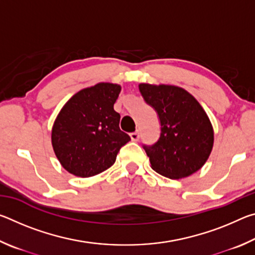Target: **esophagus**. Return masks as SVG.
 Returning a JSON list of instances; mask_svg holds the SVG:
<instances>
[{"label": "esophagus", "mask_w": 255, "mask_h": 255, "mask_svg": "<svg viewBox=\"0 0 255 255\" xmlns=\"http://www.w3.org/2000/svg\"><path fill=\"white\" fill-rule=\"evenodd\" d=\"M130 138H131L132 141H137L138 139H139V133H138L137 131L131 132V133H130Z\"/></svg>", "instance_id": "1"}]
</instances>
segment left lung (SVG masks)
Returning a JSON list of instances; mask_svg holds the SVG:
<instances>
[{"label":"left lung","instance_id":"8db88e82","mask_svg":"<svg viewBox=\"0 0 255 255\" xmlns=\"http://www.w3.org/2000/svg\"><path fill=\"white\" fill-rule=\"evenodd\" d=\"M144 100L156 110L161 135L144 146L150 166L170 179L196 173L207 162L214 146V129L204 108L184 89L167 84L138 85Z\"/></svg>","mask_w":255,"mask_h":255}]
</instances>
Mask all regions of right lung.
<instances>
[{
	"label": "right lung",
	"mask_w": 255,
	"mask_h": 255,
	"mask_svg": "<svg viewBox=\"0 0 255 255\" xmlns=\"http://www.w3.org/2000/svg\"><path fill=\"white\" fill-rule=\"evenodd\" d=\"M122 86L98 83L75 93L60 109L51 128V145L64 169L90 178L109 169L130 140L120 130L114 105Z\"/></svg>",
	"instance_id": "obj_1"
}]
</instances>
